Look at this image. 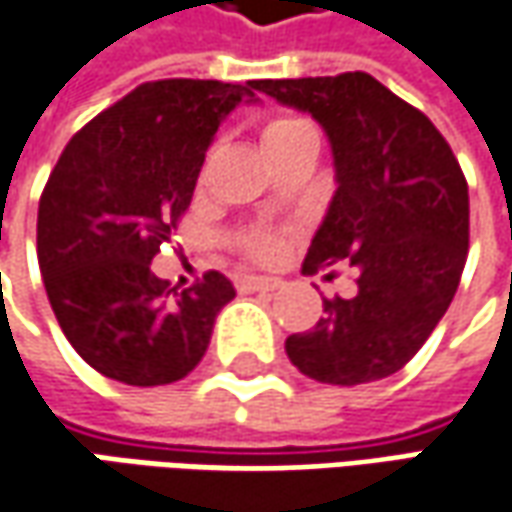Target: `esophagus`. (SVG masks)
I'll list each match as a JSON object with an SVG mask.
<instances>
[{"label": "esophagus", "instance_id": "34e87169", "mask_svg": "<svg viewBox=\"0 0 512 512\" xmlns=\"http://www.w3.org/2000/svg\"><path fill=\"white\" fill-rule=\"evenodd\" d=\"M279 285H282V279H273V276H245V279H239V290H242V293L276 290Z\"/></svg>", "mask_w": 512, "mask_h": 512}]
</instances>
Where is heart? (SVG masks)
I'll list each match as a JSON object with an SVG mask.
<instances>
[{"label":"heart","mask_w":512,"mask_h":512,"mask_svg":"<svg viewBox=\"0 0 512 512\" xmlns=\"http://www.w3.org/2000/svg\"><path fill=\"white\" fill-rule=\"evenodd\" d=\"M305 130L313 128L307 125L305 119H299V116H273L265 128H262V145H265V150L273 148V145L285 142V139L296 136V133H305ZM242 245H245V250L253 259H273L279 253L282 242L273 233H250Z\"/></svg>","instance_id":"b5f03b06"}]
</instances>
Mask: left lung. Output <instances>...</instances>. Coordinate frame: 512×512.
I'll use <instances>...</instances> for the list:
<instances>
[{
  "instance_id": "obj_1",
  "label": "left lung",
  "mask_w": 512,
  "mask_h": 512,
  "mask_svg": "<svg viewBox=\"0 0 512 512\" xmlns=\"http://www.w3.org/2000/svg\"><path fill=\"white\" fill-rule=\"evenodd\" d=\"M250 85L310 113L330 139L336 193L302 270L350 262L359 273L350 299H322L316 327L287 336V359L325 384L384 379L419 353L456 296L470 242L462 168L422 110L370 73Z\"/></svg>"
}]
</instances>
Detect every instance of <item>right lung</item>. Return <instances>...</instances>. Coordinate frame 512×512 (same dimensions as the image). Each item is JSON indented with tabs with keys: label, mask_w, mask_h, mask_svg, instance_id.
<instances>
[{
	"label": "right lung",
	"mask_w": 512,
	"mask_h": 512,
	"mask_svg": "<svg viewBox=\"0 0 512 512\" xmlns=\"http://www.w3.org/2000/svg\"><path fill=\"white\" fill-rule=\"evenodd\" d=\"M242 102H256L250 82H145L79 130L50 173L36 219L42 282L73 350L108 379H185L236 296L216 270L176 293L150 262L190 205L216 130Z\"/></svg>",
	"instance_id": "obj_1"
}]
</instances>
